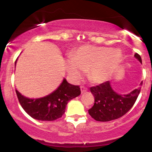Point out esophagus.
<instances>
[{
  "label": "esophagus",
  "mask_w": 152,
  "mask_h": 152,
  "mask_svg": "<svg viewBox=\"0 0 152 152\" xmlns=\"http://www.w3.org/2000/svg\"><path fill=\"white\" fill-rule=\"evenodd\" d=\"M80 88H81V94H84L85 92H86L87 91H88V88H86V87H84V86H81L80 87Z\"/></svg>",
  "instance_id": "1"
}]
</instances>
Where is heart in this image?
<instances>
[{
    "label": "heart",
    "mask_w": 152,
    "mask_h": 152,
    "mask_svg": "<svg viewBox=\"0 0 152 152\" xmlns=\"http://www.w3.org/2000/svg\"><path fill=\"white\" fill-rule=\"evenodd\" d=\"M121 58L118 48L85 45L77 48L66 61V70L74 81H79L87 70L91 81L102 83L117 68Z\"/></svg>",
    "instance_id": "obj_1"
}]
</instances>
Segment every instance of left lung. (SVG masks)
<instances>
[{
  "mask_svg": "<svg viewBox=\"0 0 152 152\" xmlns=\"http://www.w3.org/2000/svg\"><path fill=\"white\" fill-rule=\"evenodd\" d=\"M134 57L142 64V58L139 54L135 53ZM90 90L95 102L88 109V114L96 121H109L121 117L132 109L140 93L141 87L127 94H120L113 89L110 81H107L99 86L91 87Z\"/></svg>",
  "mask_w": 152,
  "mask_h": 152,
  "instance_id": "obj_1",
  "label": "left lung"
}]
</instances>
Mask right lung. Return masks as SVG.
Returning a JSON list of instances; mask_svg holds the SVG:
<instances>
[{
    "instance_id": "1",
    "label": "right lung",
    "mask_w": 152,
    "mask_h": 152,
    "mask_svg": "<svg viewBox=\"0 0 152 152\" xmlns=\"http://www.w3.org/2000/svg\"><path fill=\"white\" fill-rule=\"evenodd\" d=\"M17 60L15 62L16 65ZM22 108L29 116L39 121H54L64 114L66 106L71 99L81 94L78 86L71 84L64 78L59 86L52 93L41 98L30 99L15 89Z\"/></svg>"
}]
</instances>
